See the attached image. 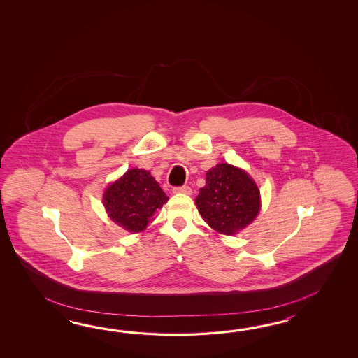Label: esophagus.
<instances>
[{"label": "esophagus", "instance_id": "esophagus-1", "mask_svg": "<svg viewBox=\"0 0 358 358\" xmlns=\"http://www.w3.org/2000/svg\"><path fill=\"white\" fill-rule=\"evenodd\" d=\"M173 192H174V193L190 194V193H192V189H190V187H188V185H182V187H174V188H173Z\"/></svg>", "mask_w": 358, "mask_h": 358}]
</instances>
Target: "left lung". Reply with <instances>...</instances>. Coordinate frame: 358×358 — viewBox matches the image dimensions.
Instances as JSON below:
<instances>
[{
    "label": "left lung",
    "instance_id": "obj_1",
    "mask_svg": "<svg viewBox=\"0 0 358 358\" xmlns=\"http://www.w3.org/2000/svg\"><path fill=\"white\" fill-rule=\"evenodd\" d=\"M196 205L211 228L231 236L257 216L259 190L243 170L219 164L206 173V185L199 189Z\"/></svg>",
    "mask_w": 358,
    "mask_h": 358
}]
</instances>
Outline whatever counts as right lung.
<instances>
[{"label":"right lung","instance_id":"1","mask_svg":"<svg viewBox=\"0 0 358 358\" xmlns=\"http://www.w3.org/2000/svg\"><path fill=\"white\" fill-rule=\"evenodd\" d=\"M168 197L150 173L128 170L103 194V205L111 220L131 233L145 230Z\"/></svg>","mask_w":358,"mask_h":358}]
</instances>
